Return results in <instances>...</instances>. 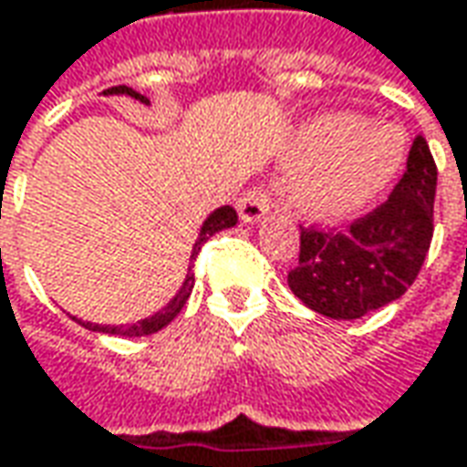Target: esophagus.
Returning a JSON list of instances; mask_svg holds the SVG:
<instances>
[{
  "mask_svg": "<svg viewBox=\"0 0 467 467\" xmlns=\"http://www.w3.org/2000/svg\"><path fill=\"white\" fill-rule=\"evenodd\" d=\"M268 196H265L264 191H258V188H253L248 191L240 202H237V217L243 224H255V222H261L268 214Z\"/></svg>",
  "mask_w": 467,
  "mask_h": 467,
  "instance_id": "esophagus-1",
  "label": "esophagus"
}]
</instances>
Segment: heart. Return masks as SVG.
Wrapping results in <instances>:
<instances>
[{
	"instance_id": "obj_1",
	"label": "heart",
	"mask_w": 467,
	"mask_h": 467,
	"mask_svg": "<svg viewBox=\"0 0 467 467\" xmlns=\"http://www.w3.org/2000/svg\"><path fill=\"white\" fill-rule=\"evenodd\" d=\"M406 139L390 123H367L354 113H320L297 126L286 160L299 165L286 199L302 217L338 224L359 214L393 183Z\"/></svg>"
}]
</instances>
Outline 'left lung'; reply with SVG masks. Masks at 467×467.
Masks as SVG:
<instances>
[{
    "label": "left lung",
    "mask_w": 467,
    "mask_h": 467,
    "mask_svg": "<svg viewBox=\"0 0 467 467\" xmlns=\"http://www.w3.org/2000/svg\"><path fill=\"white\" fill-rule=\"evenodd\" d=\"M437 165L424 137L413 139L406 172L390 199L346 233L302 230L299 265L286 282L310 310L357 320L403 297L434 233Z\"/></svg>",
    "instance_id": "1"
}]
</instances>
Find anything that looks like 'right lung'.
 Wrapping results in <instances>:
<instances>
[{"instance_id":"obj_1","label":"right lung","mask_w":467,"mask_h":467,"mask_svg":"<svg viewBox=\"0 0 467 467\" xmlns=\"http://www.w3.org/2000/svg\"><path fill=\"white\" fill-rule=\"evenodd\" d=\"M103 95H129V98H134L139 103L150 105V98H147V95H141V92H137L134 88H126V85L103 89ZM234 224H237V214H234L233 206H219V209H214L209 217L203 219L199 237H196V243H193V248H191V264L185 268L183 284H181V289L170 297V302L162 310H157V313L150 315V317H141L137 323H126V326H100V323L77 320V317H74V320H77L79 326H85L88 330H98V333H108V336H129V338H134V336H150V333L162 330L175 315L183 310L185 299L191 297V289H193V274H191V268H193V261H196V253L202 250V245L212 237V234L222 233V230H230Z\"/></svg>"}]
</instances>
